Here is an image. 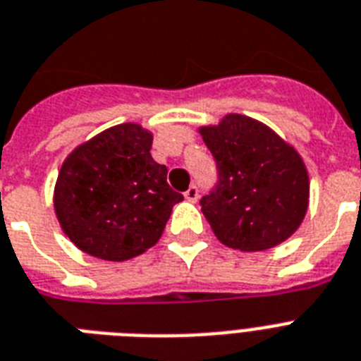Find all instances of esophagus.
<instances>
[{"label": "esophagus", "mask_w": 361, "mask_h": 361, "mask_svg": "<svg viewBox=\"0 0 361 361\" xmlns=\"http://www.w3.org/2000/svg\"><path fill=\"white\" fill-rule=\"evenodd\" d=\"M183 196H185L187 202H196V200H198V187L190 185L189 189L183 192Z\"/></svg>", "instance_id": "34e87169"}]
</instances>
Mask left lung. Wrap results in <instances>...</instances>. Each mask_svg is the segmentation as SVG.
<instances>
[{
	"instance_id": "left-lung-1",
	"label": "left lung",
	"mask_w": 361,
	"mask_h": 361,
	"mask_svg": "<svg viewBox=\"0 0 361 361\" xmlns=\"http://www.w3.org/2000/svg\"><path fill=\"white\" fill-rule=\"evenodd\" d=\"M219 183L200 200L216 239L241 252H262L295 233L310 204V176L295 146L259 120L230 113L202 126Z\"/></svg>"
}]
</instances>
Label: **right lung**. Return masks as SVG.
<instances>
[{"label":"right lung","instance_id":"right-lung-1","mask_svg":"<svg viewBox=\"0 0 361 361\" xmlns=\"http://www.w3.org/2000/svg\"><path fill=\"white\" fill-rule=\"evenodd\" d=\"M152 131L126 122L75 146L61 165L54 207L64 235L105 262H126L152 248L183 200L152 157Z\"/></svg>","mask_w":361,"mask_h":361}]
</instances>
